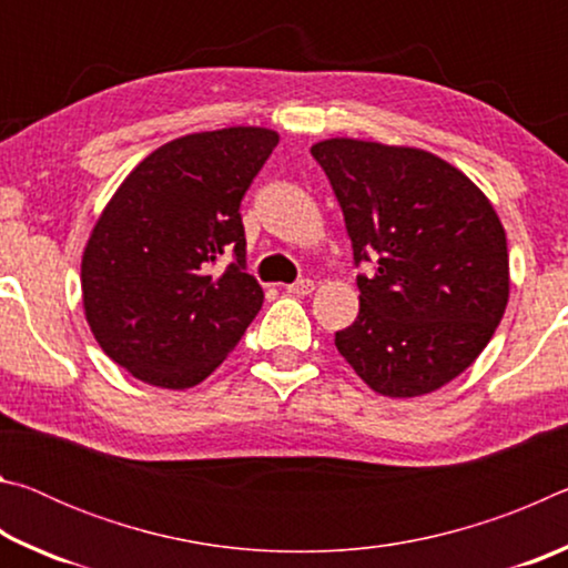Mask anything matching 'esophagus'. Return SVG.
Wrapping results in <instances>:
<instances>
[{
    "label": "esophagus",
    "instance_id": "34e87169",
    "mask_svg": "<svg viewBox=\"0 0 568 568\" xmlns=\"http://www.w3.org/2000/svg\"><path fill=\"white\" fill-rule=\"evenodd\" d=\"M285 291L293 293V295H311L315 291V283L307 281V277H305V281H297L293 285H285Z\"/></svg>",
    "mask_w": 568,
    "mask_h": 568
}]
</instances>
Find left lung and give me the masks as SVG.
Instances as JSON below:
<instances>
[{
  "mask_svg": "<svg viewBox=\"0 0 568 568\" xmlns=\"http://www.w3.org/2000/svg\"><path fill=\"white\" fill-rule=\"evenodd\" d=\"M348 227L361 311L335 348L371 390L416 398L460 376L501 323L508 250L476 182L434 152L331 138L311 148Z\"/></svg>",
  "mask_w": 568,
  "mask_h": 568,
  "instance_id": "obj_1",
  "label": "left lung"
}]
</instances>
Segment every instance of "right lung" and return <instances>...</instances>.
Listing matches in <instances>:
<instances>
[{
    "mask_svg": "<svg viewBox=\"0 0 568 568\" xmlns=\"http://www.w3.org/2000/svg\"><path fill=\"white\" fill-rule=\"evenodd\" d=\"M277 140L267 128L185 134L150 152L104 205L82 253L84 318L138 381L197 386L261 311L240 200ZM227 252L236 263L217 276Z\"/></svg>",
    "mask_w": 568,
    "mask_h": 568,
    "instance_id": "right-lung-1",
    "label": "right lung"
}]
</instances>
